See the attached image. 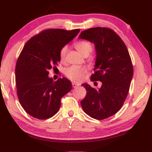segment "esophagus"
<instances>
[{
  "label": "esophagus",
  "instance_id": "1",
  "mask_svg": "<svg viewBox=\"0 0 152 152\" xmlns=\"http://www.w3.org/2000/svg\"><path fill=\"white\" fill-rule=\"evenodd\" d=\"M72 86L73 88H77V87H78L80 85L77 84V83H72Z\"/></svg>",
  "mask_w": 152,
  "mask_h": 152
}]
</instances>
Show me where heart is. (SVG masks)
Returning a JSON list of instances; mask_svg holds the SVG:
<instances>
[{
    "instance_id": "heart-1",
    "label": "heart",
    "mask_w": 152,
    "mask_h": 152,
    "mask_svg": "<svg viewBox=\"0 0 152 152\" xmlns=\"http://www.w3.org/2000/svg\"><path fill=\"white\" fill-rule=\"evenodd\" d=\"M75 47L83 56H88L92 50V45L89 41L87 40H80L75 43ZM68 50L67 46H64L60 51V57L61 60H64L65 58ZM87 72V69L86 67L78 66H71L64 69V74L70 80L80 82L82 81L83 77Z\"/></svg>"
}]
</instances>
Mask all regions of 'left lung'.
I'll return each mask as SVG.
<instances>
[{"instance_id": "8db88e82", "label": "left lung", "mask_w": 152, "mask_h": 152, "mask_svg": "<svg viewBox=\"0 0 152 152\" xmlns=\"http://www.w3.org/2000/svg\"><path fill=\"white\" fill-rule=\"evenodd\" d=\"M79 38L94 45L96 61L91 80L102 83L99 89L87 83L81 85L87 91L81 107L92 118L105 119L121 108L128 94L134 73L130 56L124 41L109 28H88Z\"/></svg>"}]
</instances>
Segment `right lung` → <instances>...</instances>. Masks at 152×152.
Wrapping results in <instances>:
<instances>
[{"label": "right lung", "instance_id": "obj_1", "mask_svg": "<svg viewBox=\"0 0 152 152\" xmlns=\"http://www.w3.org/2000/svg\"><path fill=\"white\" fill-rule=\"evenodd\" d=\"M80 30L46 29L26 42L16 66L17 94L22 107L33 117L47 119L58 113L61 99L72 89L66 77L53 81L49 70L60 61L61 48Z\"/></svg>", "mask_w": 152, "mask_h": 152}]
</instances>
